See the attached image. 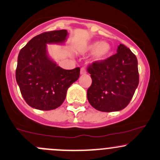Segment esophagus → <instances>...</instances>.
Returning a JSON list of instances; mask_svg holds the SVG:
<instances>
[{
  "label": "esophagus",
  "mask_w": 160,
  "mask_h": 160,
  "mask_svg": "<svg viewBox=\"0 0 160 160\" xmlns=\"http://www.w3.org/2000/svg\"><path fill=\"white\" fill-rule=\"evenodd\" d=\"M87 73V71H86V69H85V68H81V69H80V74H81V75H84V74H86Z\"/></svg>",
  "instance_id": "obj_1"
}]
</instances>
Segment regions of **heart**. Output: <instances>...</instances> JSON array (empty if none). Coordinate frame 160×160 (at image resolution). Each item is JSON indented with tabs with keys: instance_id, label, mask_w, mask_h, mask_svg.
I'll list each match as a JSON object with an SVG mask.
<instances>
[{
	"instance_id": "1",
	"label": "heart",
	"mask_w": 160,
	"mask_h": 160,
	"mask_svg": "<svg viewBox=\"0 0 160 160\" xmlns=\"http://www.w3.org/2000/svg\"><path fill=\"white\" fill-rule=\"evenodd\" d=\"M87 51L93 52V59L96 62L104 61L108 58L111 52V46L107 42L94 41L89 44L87 47Z\"/></svg>"
}]
</instances>
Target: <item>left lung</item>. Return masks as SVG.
Returning <instances> with one entry per match:
<instances>
[{"instance_id": "1", "label": "left lung", "mask_w": 160, "mask_h": 160, "mask_svg": "<svg viewBox=\"0 0 160 160\" xmlns=\"http://www.w3.org/2000/svg\"><path fill=\"white\" fill-rule=\"evenodd\" d=\"M92 83L87 91L91 106L101 112H116L128 106L139 83L138 59L123 44L117 53L88 68Z\"/></svg>"}]
</instances>
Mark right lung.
<instances>
[{
    "label": "right lung",
    "instance_id": "right-lung-1",
    "mask_svg": "<svg viewBox=\"0 0 160 160\" xmlns=\"http://www.w3.org/2000/svg\"><path fill=\"white\" fill-rule=\"evenodd\" d=\"M66 29L45 32L36 36L21 49L15 78L26 103L39 110L59 107L67 90L80 77V68L64 69L49 58L48 44H64Z\"/></svg>",
    "mask_w": 160,
    "mask_h": 160
}]
</instances>
